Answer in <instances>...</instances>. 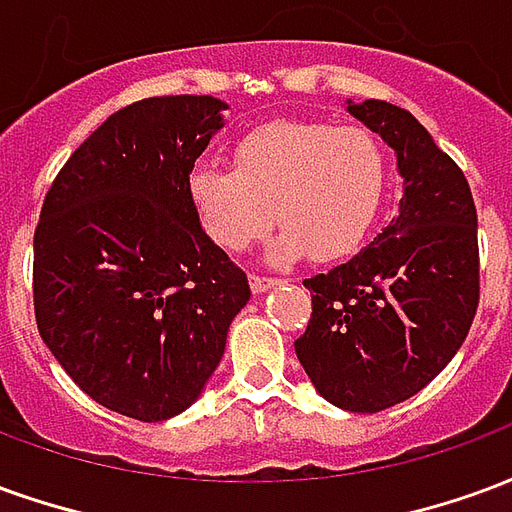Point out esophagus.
I'll list each match as a JSON object with an SVG mask.
<instances>
[{"mask_svg":"<svg viewBox=\"0 0 512 512\" xmlns=\"http://www.w3.org/2000/svg\"><path fill=\"white\" fill-rule=\"evenodd\" d=\"M274 285H279V279L260 277V274H252V277H249V288H252V293H257V296H260V293H266V290H271Z\"/></svg>","mask_w":512,"mask_h":512,"instance_id":"1","label":"esophagus"}]
</instances>
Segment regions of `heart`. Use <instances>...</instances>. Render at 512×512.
I'll return each instance as SVG.
<instances>
[{
  "instance_id": "heart-1",
  "label": "heart",
  "mask_w": 512,
  "mask_h": 512,
  "mask_svg": "<svg viewBox=\"0 0 512 512\" xmlns=\"http://www.w3.org/2000/svg\"><path fill=\"white\" fill-rule=\"evenodd\" d=\"M384 150L359 126L282 120L235 145V169L197 164L189 197L213 244L241 252L277 222L268 257L290 263L312 255L334 260L356 252L381 211Z\"/></svg>"
}]
</instances>
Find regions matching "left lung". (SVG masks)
I'll return each instance as SVG.
<instances>
[{
  "label": "left lung",
  "instance_id": "1",
  "mask_svg": "<svg viewBox=\"0 0 512 512\" xmlns=\"http://www.w3.org/2000/svg\"><path fill=\"white\" fill-rule=\"evenodd\" d=\"M345 104L395 150L403 197L373 244L304 279L312 318L296 356L329 403L376 414L425 389L469 334L480 299L477 211L458 164L411 112Z\"/></svg>",
  "mask_w": 512,
  "mask_h": 512
}]
</instances>
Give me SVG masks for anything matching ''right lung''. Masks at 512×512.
<instances>
[{
	"instance_id": "right-lung-1",
	"label": "right lung",
	"mask_w": 512,
	"mask_h": 512,
	"mask_svg": "<svg viewBox=\"0 0 512 512\" xmlns=\"http://www.w3.org/2000/svg\"><path fill=\"white\" fill-rule=\"evenodd\" d=\"M230 106L145 98L76 147L35 230V318L84 395L161 422L219 367L249 282L202 230L189 175Z\"/></svg>"
}]
</instances>
